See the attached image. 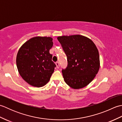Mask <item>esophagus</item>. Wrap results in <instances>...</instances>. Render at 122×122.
Returning a JSON list of instances; mask_svg holds the SVG:
<instances>
[{
	"label": "esophagus",
	"mask_w": 122,
	"mask_h": 122,
	"mask_svg": "<svg viewBox=\"0 0 122 122\" xmlns=\"http://www.w3.org/2000/svg\"><path fill=\"white\" fill-rule=\"evenodd\" d=\"M56 68H59V67H60V64H59V62H56Z\"/></svg>",
	"instance_id": "1"
}]
</instances>
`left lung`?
<instances>
[{
    "instance_id": "8db88e82",
    "label": "left lung",
    "mask_w": 122,
    "mask_h": 122,
    "mask_svg": "<svg viewBox=\"0 0 122 122\" xmlns=\"http://www.w3.org/2000/svg\"><path fill=\"white\" fill-rule=\"evenodd\" d=\"M66 53L68 65L62 69L64 81L74 89L86 86L94 79L100 68V56L93 41L81 35L57 38Z\"/></svg>"
}]
</instances>
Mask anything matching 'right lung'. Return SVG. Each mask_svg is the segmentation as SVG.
<instances>
[{"instance_id":"obj_1","label":"right lung","mask_w":122,"mask_h":122,"mask_svg":"<svg viewBox=\"0 0 122 122\" xmlns=\"http://www.w3.org/2000/svg\"><path fill=\"white\" fill-rule=\"evenodd\" d=\"M53 39L36 37L23 45L18 52L16 64L20 76L28 84L42 87L49 82L56 64L52 61L49 50Z\"/></svg>"}]
</instances>
